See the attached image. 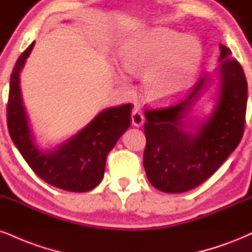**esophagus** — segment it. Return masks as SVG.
<instances>
[{
	"mask_svg": "<svg viewBox=\"0 0 252 252\" xmlns=\"http://www.w3.org/2000/svg\"><path fill=\"white\" fill-rule=\"evenodd\" d=\"M131 122L134 124L135 126H141L142 124L144 122V116L143 114L141 113V111L138 110V109H135V110H132L131 113Z\"/></svg>",
	"mask_w": 252,
	"mask_h": 252,
	"instance_id": "1",
	"label": "esophagus"
}]
</instances>
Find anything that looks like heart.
Listing matches in <instances>:
<instances>
[{
  "mask_svg": "<svg viewBox=\"0 0 252 252\" xmlns=\"http://www.w3.org/2000/svg\"><path fill=\"white\" fill-rule=\"evenodd\" d=\"M121 56L126 71L137 76L145 74V97L164 103L193 81L202 61V45L192 36L156 28L126 42Z\"/></svg>",
  "mask_w": 252,
  "mask_h": 252,
  "instance_id": "heart-1",
  "label": "heart"
}]
</instances>
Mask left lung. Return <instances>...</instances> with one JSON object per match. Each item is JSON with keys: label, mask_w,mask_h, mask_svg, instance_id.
<instances>
[{"label": "left lung", "mask_w": 252, "mask_h": 252, "mask_svg": "<svg viewBox=\"0 0 252 252\" xmlns=\"http://www.w3.org/2000/svg\"><path fill=\"white\" fill-rule=\"evenodd\" d=\"M220 49L217 104L210 117L196 126V132L183 129L184 120L207 88L209 75L181 102L145 110L143 164L148 180L160 191L178 193L198 187L223 164L243 136L247 78L242 65L231 59V50L223 44Z\"/></svg>", "instance_id": "8db88e82"}]
</instances>
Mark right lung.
<instances>
[{
	"instance_id": "add662e5",
	"label": "right lung",
	"mask_w": 252,
	"mask_h": 252,
	"mask_svg": "<svg viewBox=\"0 0 252 252\" xmlns=\"http://www.w3.org/2000/svg\"><path fill=\"white\" fill-rule=\"evenodd\" d=\"M35 42L21 54L10 76L7 104L9 135L32 171L48 184L72 192L89 191L104 175L107 156L131 124L132 104L101 111L56 149L42 151L34 142L20 89V72Z\"/></svg>"
}]
</instances>
